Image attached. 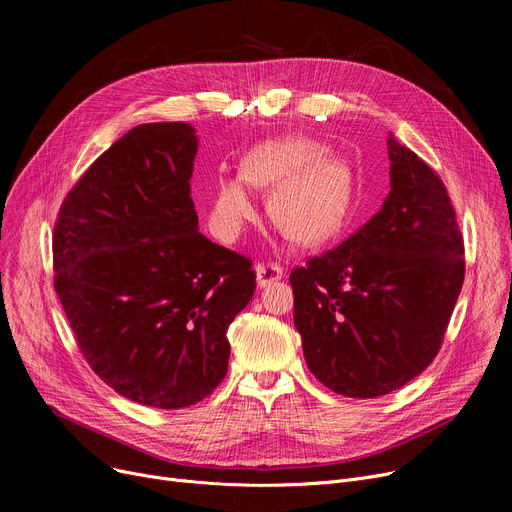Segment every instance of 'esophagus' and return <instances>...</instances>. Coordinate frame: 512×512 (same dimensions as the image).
<instances>
[{"label":"esophagus","instance_id":"obj_1","mask_svg":"<svg viewBox=\"0 0 512 512\" xmlns=\"http://www.w3.org/2000/svg\"><path fill=\"white\" fill-rule=\"evenodd\" d=\"M255 272H257V286H259V288L270 286L272 282H278V280H282V276H284V270H282V267H280L278 263H267V265L259 263V265L255 267Z\"/></svg>","mask_w":512,"mask_h":512}]
</instances>
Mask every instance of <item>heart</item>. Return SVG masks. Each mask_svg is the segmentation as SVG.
I'll use <instances>...</instances> for the list:
<instances>
[{"mask_svg":"<svg viewBox=\"0 0 512 512\" xmlns=\"http://www.w3.org/2000/svg\"><path fill=\"white\" fill-rule=\"evenodd\" d=\"M275 188L276 224L301 245H321L346 224L353 201V170L338 155L303 139L284 137L253 147L240 164V178H218L211 224L224 240H236L255 218V201L244 184Z\"/></svg>","mask_w":512,"mask_h":512,"instance_id":"heart-1","label":"heart"}]
</instances>
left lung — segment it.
<instances>
[{
  "instance_id": "left-lung-1",
  "label": "left lung",
  "mask_w": 512,
  "mask_h": 512,
  "mask_svg": "<svg viewBox=\"0 0 512 512\" xmlns=\"http://www.w3.org/2000/svg\"><path fill=\"white\" fill-rule=\"evenodd\" d=\"M382 209L290 274L307 367L336 394H390L434 361L465 278L463 234L442 180L394 134Z\"/></svg>"
}]
</instances>
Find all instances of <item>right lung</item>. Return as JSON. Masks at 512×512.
Instances as JSON below:
<instances>
[{
	"instance_id": "1",
	"label": "right lung",
	"mask_w": 512,
	"mask_h": 512,
	"mask_svg": "<svg viewBox=\"0 0 512 512\" xmlns=\"http://www.w3.org/2000/svg\"><path fill=\"white\" fill-rule=\"evenodd\" d=\"M186 122L126 132L68 193L53 230L56 292L80 351L128 400L184 409L228 371L251 261L199 232Z\"/></svg>"
}]
</instances>
